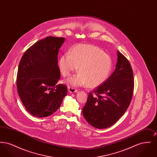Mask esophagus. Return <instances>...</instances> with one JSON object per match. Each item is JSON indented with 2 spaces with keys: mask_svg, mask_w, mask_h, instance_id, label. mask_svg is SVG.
Returning a JSON list of instances; mask_svg holds the SVG:
<instances>
[{
  "mask_svg": "<svg viewBox=\"0 0 157 157\" xmlns=\"http://www.w3.org/2000/svg\"><path fill=\"white\" fill-rule=\"evenodd\" d=\"M68 91L70 93H74V92H77L78 91V90L76 89L75 88L72 87V86H69L68 87Z\"/></svg>",
  "mask_w": 157,
  "mask_h": 157,
  "instance_id": "obj_1",
  "label": "esophagus"
}]
</instances>
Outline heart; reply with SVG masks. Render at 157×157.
Listing matches in <instances>:
<instances>
[{"label":"heart","mask_w":157,"mask_h":157,"mask_svg":"<svg viewBox=\"0 0 157 157\" xmlns=\"http://www.w3.org/2000/svg\"><path fill=\"white\" fill-rule=\"evenodd\" d=\"M60 71L69 76L79 67V74L67 80L74 86L88 85L97 87L107 79L112 69L111 57L98 47L89 45L75 46L69 53L62 55L59 61Z\"/></svg>","instance_id":"b5f03b06"}]
</instances>
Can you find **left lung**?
Returning a JSON list of instances; mask_svg holds the SVG:
<instances>
[{
	"mask_svg": "<svg viewBox=\"0 0 157 157\" xmlns=\"http://www.w3.org/2000/svg\"><path fill=\"white\" fill-rule=\"evenodd\" d=\"M115 71L97 89L89 93L83 116L92 127L112 126L124 114L131 103L134 88L133 71L126 57L118 51Z\"/></svg>",
	"mask_w": 157,
	"mask_h": 157,
	"instance_id": "obj_1",
	"label": "left lung"
}]
</instances>
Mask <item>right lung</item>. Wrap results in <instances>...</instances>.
I'll list each match as a JSON object with an SVG mask.
<instances>
[{
	"instance_id": "obj_1",
	"label": "right lung",
	"mask_w": 157,
	"mask_h": 157,
	"mask_svg": "<svg viewBox=\"0 0 157 157\" xmlns=\"http://www.w3.org/2000/svg\"><path fill=\"white\" fill-rule=\"evenodd\" d=\"M64 37L48 36L32 45L23 55L16 85L23 105L31 115L46 117L59 109L67 94L60 77L58 54Z\"/></svg>"
}]
</instances>
